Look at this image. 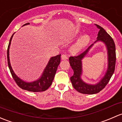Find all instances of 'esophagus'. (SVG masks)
<instances>
[{
  "label": "esophagus",
  "instance_id": "obj_1",
  "mask_svg": "<svg viewBox=\"0 0 122 122\" xmlns=\"http://www.w3.org/2000/svg\"><path fill=\"white\" fill-rule=\"evenodd\" d=\"M61 59L62 60H66L68 59V57L66 54H62L61 55Z\"/></svg>",
  "mask_w": 122,
  "mask_h": 122
}]
</instances>
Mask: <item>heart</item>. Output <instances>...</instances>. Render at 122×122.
<instances>
[{
    "mask_svg": "<svg viewBox=\"0 0 122 122\" xmlns=\"http://www.w3.org/2000/svg\"><path fill=\"white\" fill-rule=\"evenodd\" d=\"M90 37L88 34H85L80 38L71 47V51L72 52L76 53L81 50L86 46L88 44L90 41Z\"/></svg>",
    "mask_w": 122,
    "mask_h": 122,
    "instance_id": "obj_1",
    "label": "heart"
}]
</instances>
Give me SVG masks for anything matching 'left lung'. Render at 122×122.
I'll return each mask as SVG.
<instances>
[{
	"label": "left lung",
	"instance_id": "obj_1",
	"mask_svg": "<svg viewBox=\"0 0 122 122\" xmlns=\"http://www.w3.org/2000/svg\"><path fill=\"white\" fill-rule=\"evenodd\" d=\"M99 29L97 41H101L106 44L108 54V68L104 77L96 85H90L85 83L81 78L82 74V59L88 52L92 45L88 49L76 56H71L69 58L70 64L74 71V75L70 78L73 87L77 91L84 94H95L99 92L106 86L114 73L116 65V48L113 38L102 27L95 24Z\"/></svg>",
	"mask_w": 122,
	"mask_h": 122
}]
</instances>
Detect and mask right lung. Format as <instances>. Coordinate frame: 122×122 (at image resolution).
<instances>
[{
  "mask_svg": "<svg viewBox=\"0 0 122 122\" xmlns=\"http://www.w3.org/2000/svg\"><path fill=\"white\" fill-rule=\"evenodd\" d=\"M28 24H30V23H27L24 24L23 25H28ZM13 34L11 36V38H10L7 51V64H8L9 68L10 73L12 75L13 78L17 85L24 90L34 92H43L47 90L51 86L55 75H56L57 67L60 64V61H61V54L57 55L55 57L51 58L48 64H47L44 72H43L41 77L39 79L34 82H25L16 76V75L15 74L12 68H11V65H10L9 60V47Z\"/></svg>",
  "mask_w": 122,
  "mask_h": 122,
  "instance_id": "right-lung-1",
  "label": "right lung"
}]
</instances>
